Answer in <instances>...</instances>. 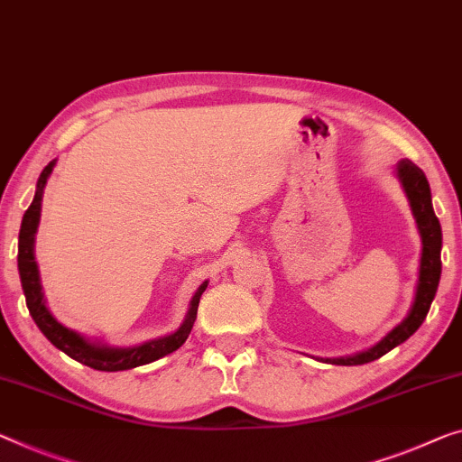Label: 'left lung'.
<instances>
[{
    "label": "left lung",
    "instance_id": "8db88e82",
    "mask_svg": "<svg viewBox=\"0 0 462 462\" xmlns=\"http://www.w3.org/2000/svg\"><path fill=\"white\" fill-rule=\"evenodd\" d=\"M398 178H401L404 192H407L411 201L412 216L417 219V228L419 234H421L423 243L415 302H412L407 319H404L401 326L392 329V332L385 336L382 342H377L374 348L365 350V353H359L355 356H346V359H328L334 365H363L380 359L385 353H390L392 348L402 344L417 332L423 319L428 318L431 300L436 297L439 273H442V259H439V251H442V228H439V222L431 208L430 182L428 178H425L423 170L417 168V165L409 160H402L398 163Z\"/></svg>",
    "mask_w": 462,
    "mask_h": 462
}]
</instances>
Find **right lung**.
<instances>
[{"mask_svg":"<svg viewBox=\"0 0 462 462\" xmlns=\"http://www.w3.org/2000/svg\"><path fill=\"white\" fill-rule=\"evenodd\" d=\"M53 165H55V160L47 163L45 170L41 171L39 182H37V192H34L31 208L24 213L23 226H20V236H18L20 282H23L26 307H29V313L32 315L34 323H37L41 332L45 334V338L50 340L55 348H60L61 353H66L70 359L97 371L133 369V367H139V365L153 363L165 355L174 353V350L180 348L184 340L189 338L192 323L197 319L199 300H201V294L205 292V288H208V282H203V284L199 286V291L190 300L187 319H184L182 326L178 328L174 334L165 336V338H160V340L144 342L141 346H134V348H107V346H99V344H91L88 340L82 338L80 334L72 332V329L61 326L60 321H55V318L50 313V309L45 307L32 245H34V232H37L39 217H41V199H43L45 182L51 174Z\"/></svg>","mask_w":462,"mask_h":462,"instance_id":"add662e5","label":"right lung"}]
</instances>
